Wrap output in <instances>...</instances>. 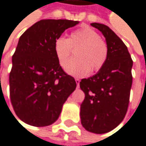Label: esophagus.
I'll return each instance as SVG.
<instances>
[{"label":"esophagus","mask_w":146,"mask_h":146,"mask_svg":"<svg viewBox=\"0 0 146 146\" xmlns=\"http://www.w3.org/2000/svg\"><path fill=\"white\" fill-rule=\"evenodd\" d=\"M80 79H78V78H76L75 79V82H76V84H77V87H79V85H80Z\"/></svg>","instance_id":"esophagus-1"}]
</instances>
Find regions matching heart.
<instances>
[{
  "label": "heart",
  "mask_w": 146,
  "mask_h": 146,
  "mask_svg": "<svg viewBox=\"0 0 146 146\" xmlns=\"http://www.w3.org/2000/svg\"><path fill=\"white\" fill-rule=\"evenodd\" d=\"M77 48L76 60L65 66V70L74 76H83L99 71L108 58V46L99 35L90 27L84 26L72 31L69 38L59 36L54 42V52L61 66L70 58L72 49Z\"/></svg>",
  "instance_id": "1"
}]
</instances>
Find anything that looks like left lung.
I'll use <instances>...</instances> for the list:
<instances>
[{"instance_id":"8db88e82","label":"left lung","mask_w":146,"mask_h":146,"mask_svg":"<svg viewBox=\"0 0 146 146\" xmlns=\"http://www.w3.org/2000/svg\"><path fill=\"white\" fill-rule=\"evenodd\" d=\"M91 26L104 36L109 54L97 74L80 82L85 94L80 115L81 124L88 131L103 134L118 126L126 115L133 61L127 46L108 26L98 23Z\"/></svg>"}]
</instances>
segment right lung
Wrapping results in <instances>:
<instances>
[{"label":"right lung","instance_id":"1","mask_svg":"<svg viewBox=\"0 0 146 146\" xmlns=\"http://www.w3.org/2000/svg\"><path fill=\"white\" fill-rule=\"evenodd\" d=\"M78 23L66 19L41 20L20 36L12 57L9 93L16 115L25 123L52 124L75 90V80L61 68L53 46L56 38Z\"/></svg>","mask_w":146,"mask_h":146}]
</instances>
